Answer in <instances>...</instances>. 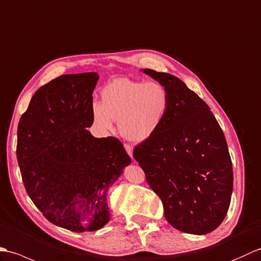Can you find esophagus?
Returning <instances> with one entry per match:
<instances>
[{
    "label": "esophagus",
    "instance_id": "obj_1",
    "mask_svg": "<svg viewBox=\"0 0 261 261\" xmlns=\"http://www.w3.org/2000/svg\"><path fill=\"white\" fill-rule=\"evenodd\" d=\"M124 146H125V149H126L127 154H128L130 158H132V160H133V147L130 145H127V144H125Z\"/></svg>",
    "mask_w": 261,
    "mask_h": 261
}]
</instances>
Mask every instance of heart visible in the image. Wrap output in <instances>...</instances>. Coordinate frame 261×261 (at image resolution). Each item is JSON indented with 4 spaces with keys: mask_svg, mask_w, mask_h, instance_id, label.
I'll return each instance as SVG.
<instances>
[{
    "mask_svg": "<svg viewBox=\"0 0 261 261\" xmlns=\"http://www.w3.org/2000/svg\"><path fill=\"white\" fill-rule=\"evenodd\" d=\"M169 105V94L161 84L116 78L102 88L101 102H92L91 116L101 132L113 130L118 119L121 136L142 143L161 128Z\"/></svg>",
    "mask_w": 261,
    "mask_h": 261,
    "instance_id": "heart-1",
    "label": "heart"
}]
</instances>
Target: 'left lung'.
Wrapping results in <instances>:
<instances>
[{
	"mask_svg": "<svg viewBox=\"0 0 261 261\" xmlns=\"http://www.w3.org/2000/svg\"><path fill=\"white\" fill-rule=\"evenodd\" d=\"M170 98L161 128L134 149V159L164 206L172 227L206 234L222 223L233 190L227 141L210 107L171 73L142 69Z\"/></svg>",
	"mask_w": 261,
	"mask_h": 261,
	"instance_id": "obj_1",
	"label": "left lung"
}]
</instances>
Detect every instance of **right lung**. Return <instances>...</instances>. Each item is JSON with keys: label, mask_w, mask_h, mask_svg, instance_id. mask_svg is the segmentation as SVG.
Instances as JSON below:
<instances>
[{"label": "right lung", "mask_w": 261, "mask_h": 261, "mask_svg": "<svg viewBox=\"0 0 261 261\" xmlns=\"http://www.w3.org/2000/svg\"><path fill=\"white\" fill-rule=\"evenodd\" d=\"M97 72L62 74L40 87L17 126L16 158L27 192L51 223L72 232L109 222L107 194L132 160L117 138H97Z\"/></svg>", "instance_id": "right-lung-1"}]
</instances>
